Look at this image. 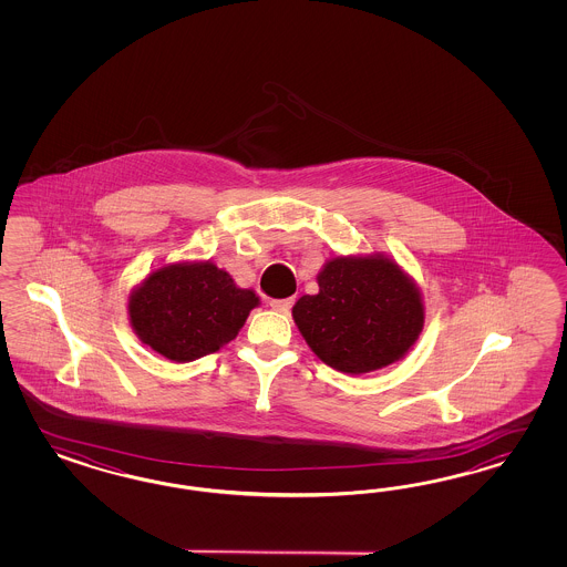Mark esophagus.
Segmentation results:
<instances>
[{
	"label": "esophagus",
	"mask_w": 567,
	"mask_h": 567,
	"mask_svg": "<svg viewBox=\"0 0 567 567\" xmlns=\"http://www.w3.org/2000/svg\"><path fill=\"white\" fill-rule=\"evenodd\" d=\"M292 299H272L270 308L278 311V313H289L291 311Z\"/></svg>",
	"instance_id": "1"
}]
</instances>
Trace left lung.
I'll return each instance as SVG.
<instances>
[{
  "label": "left lung",
  "mask_w": 567,
  "mask_h": 567,
  "mask_svg": "<svg viewBox=\"0 0 567 567\" xmlns=\"http://www.w3.org/2000/svg\"><path fill=\"white\" fill-rule=\"evenodd\" d=\"M292 320L309 349L330 368L358 377L403 360L424 328V301L395 259L339 256L318 275Z\"/></svg>",
  "instance_id": "left-lung-1"
}]
</instances>
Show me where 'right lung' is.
<instances>
[{
    "instance_id": "1",
    "label": "right lung",
    "mask_w": 567,
    "mask_h": 567,
    "mask_svg": "<svg viewBox=\"0 0 567 567\" xmlns=\"http://www.w3.org/2000/svg\"><path fill=\"white\" fill-rule=\"evenodd\" d=\"M259 297L212 261H176L154 270L128 295L138 341L185 363L216 353L245 324Z\"/></svg>"
}]
</instances>
